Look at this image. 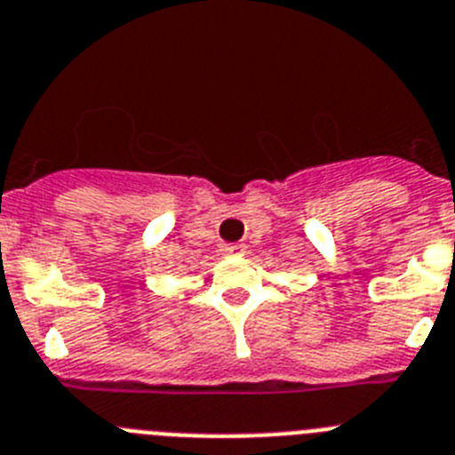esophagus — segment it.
<instances>
[{
  "label": "esophagus",
  "instance_id": "1",
  "mask_svg": "<svg viewBox=\"0 0 455 455\" xmlns=\"http://www.w3.org/2000/svg\"><path fill=\"white\" fill-rule=\"evenodd\" d=\"M222 253H224V256H243V253H244V244H240V243L222 244Z\"/></svg>",
  "mask_w": 455,
  "mask_h": 455
}]
</instances>
